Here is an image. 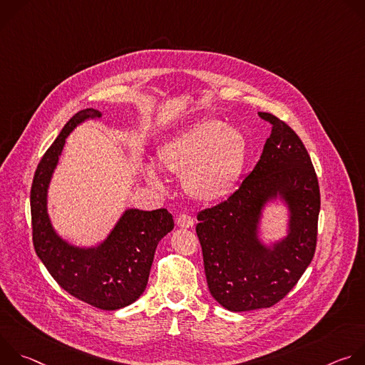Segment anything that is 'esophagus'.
I'll return each instance as SVG.
<instances>
[{
  "label": "esophagus",
  "mask_w": 365,
  "mask_h": 365,
  "mask_svg": "<svg viewBox=\"0 0 365 365\" xmlns=\"http://www.w3.org/2000/svg\"><path fill=\"white\" fill-rule=\"evenodd\" d=\"M176 224L180 227V228H192L193 227V218L187 214H180L176 220Z\"/></svg>",
  "instance_id": "obj_1"
}]
</instances>
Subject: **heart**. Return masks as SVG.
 <instances>
[{"label": "heart", "mask_w": 365, "mask_h": 365, "mask_svg": "<svg viewBox=\"0 0 365 365\" xmlns=\"http://www.w3.org/2000/svg\"><path fill=\"white\" fill-rule=\"evenodd\" d=\"M244 160L242 133L220 120L199 121L159 148L160 166L182 176L185 192L203 203L221 200L234 189ZM145 176L153 185H162L155 166H147Z\"/></svg>", "instance_id": "1"}]
</instances>
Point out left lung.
<instances>
[{
	"label": "left lung",
	"mask_w": 365,
	"mask_h": 365,
	"mask_svg": "<svg viewBox=\"0 0 365 365\" xmlns=\"http://www.w3.org/2000/svg\"><path fill=\"white\" fill-rule=\"evenodd\" d=\"M262 158L238 189L197 214L207 287L231 312L270 307L299 282L317 250L321 193L310 155L299 135L270 113ZM282 195L291 211L288 237L269 249L256 238L262 206Z\"/></svg>",
	"instance_id": "8db88e82"
}]
</instances>
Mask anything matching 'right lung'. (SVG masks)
<instances>
[{
  "label": "right lung",
  "mask_w": 365,
  "mask_h": 365,
  "mask_svg": "<svg viewBox=\"0 0 365 365\" xmlns=\"http://www.w3.org/2000/svg\"><path fill=\"white\" fill-rule=\"evenodd\" d=\"M92 108L75 114L41 158L31 185L30 207L36 254L58 284L73 297L102 310H115L135 302L145 290L159 241L173 227L172 214L128 210L108 238L95 248H78L51 228L47 215V187L69 133L88 118Z\"/></svg>",
  "instance_id": "1"
}]
</instances>
